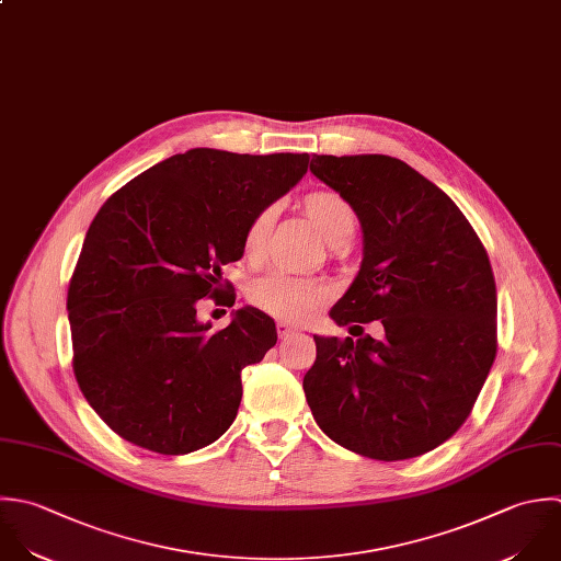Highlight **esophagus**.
I'll return each instance as SVG.
<instances>
[{"mask_svg":"<svg viewBox=\"0 0 561 561\" xmlns=\"http://www.w3.org/2000/svg\"><path fill=\"white\" fill-rule=\"evenodd\" d=\"M277 334H279V339H288V336L297 334V330H295L293 325H288V323L279 321V323H277Z\"/></svg>","mask_w":561,"mask_h":561,"instance_id":"34e87169","label":"esophagus"}]
</instances>
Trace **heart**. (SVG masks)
<instances>
[{
  "instance_id": "obj_1",
  "label": "heart",
  "mask_w": 561,
  "mask_h": 561,
  "mask_svg": "<svg viewBox=\"0 0 561 561\" xmlns=\"http://www.w3.org/2000/svg\"><path fill=\"white\" fill-rule=\"evenodd\" d=\"M308 218L319 227L323 238L332 244H343L354 236L356 211L345 196L334 190L308 192L301 201ZM273 209L266 207L257 211L244 227L242 233V255L251 264H260L266 255L268 233L273 227ZM334 288L330 282L319 277H299L282 271L257 277L249 286V301L262 312L284 321L304 323L308 321L325 301H330Z\"/></svg>"
}]
</instances>
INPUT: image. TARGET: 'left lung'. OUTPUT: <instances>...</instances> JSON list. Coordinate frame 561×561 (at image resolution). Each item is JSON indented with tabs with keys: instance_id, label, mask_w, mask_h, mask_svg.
Instances as JSON below:
<instances>
[{
	"instance_id": "obj_1",
	"label": "left lung",
	"mask_w": 561,
	"mask_h": 561,
	"mask_svg": "<svg viewBox=\"0 0 561 561\" xmlns=\"http://www.w3.org/2000/svg\"><path fill=\"white\" fill-rule=\"evenodd\" d=\"M310 170L350 201L365 238L360 271L330 317L380 319L385 339L360 325L358 341L314 336L308 407L330 439L363 457L431 453L470 417L496 358L488 251L455 201L396 157L314 154Z\"/></svg>"
}]
</instances>
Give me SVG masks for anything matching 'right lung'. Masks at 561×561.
I'll return each mask as SVG.
<instances>
[{"label":"right lung","mask_w":561,"mask_h":561,"mask_svg":"<svg viewBox=\"0 0 561 561\" xmlns=\"http://www.w3.org/2000/svg\"><path fill=\"white\" fill-rule=\"evenodd\" d=\"M308 161V152L192 148L100 207L67 310L76 382L115 435L174 457L214 444L233 424L240 374L277 343L275 321L247 306L209 332L196 304L233 290L220 271L242 257L247 222L286 194Z\"/></svg>","instance_id":"add662e5"}]
</instances>
